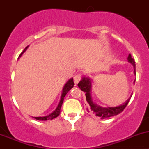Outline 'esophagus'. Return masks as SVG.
<instances>
[{"instance_id":"obj_1","label":"esophagus","mask_w":149,"mask_h":149,"mask_svg":"<svg viewBox=\"0 0 149 149\" xmlns=\"http://www.w3.org/2000/svg\"><path fill=\"white\" fill-rule=\"evenodd\" d=\"M81 79V74H77L74 76V83L77 84Z\"/></svg>"}]
</instances>
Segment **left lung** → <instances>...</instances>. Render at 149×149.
Masks as SVG:
<instances>
[{
	"label": "left lung",
	"instance_id": "obj_1",
	"mask_svg": "<svg viewBox=\"0 0 149 149\" xmlns=\"http://www.w3.org/2000/svg\"><path fill=\"white\" fill-rule=\"evenodd\" d=\"M127 60H128V62L130 63L133 65V67H134V73L136 74V64H135V61L131 57L130 54H129ZM78 86L79 87L80 89H81V91H84V93H85L86 99L87 112L91 115L97 117V118H101V119H105V118L115 116V115H118L121 112H123V109L127 105L129 101H130V97H131V96H130V98L126 100L125 102L123 103V104L120 105V106L114 107H103L99 106V105H97V104H95L93 102L91 94V81L89 78L84 76L81 80V81L78 84Z\"/></svg>",
	"mask_w": 149,
	"mask_h": 149
}]
</instances>
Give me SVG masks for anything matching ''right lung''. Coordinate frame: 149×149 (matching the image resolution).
<instances>
[{"instance_id":"1","label":"right lung","mask_w":149,"mask_h":149,"mask_svg":"<svg viewBox=\"0 0 149 149\" xmlns=\"http://www.w3.org/2000/svg\"><path fill=\"white\" fill-rule=\"evenodd\" d=\"M27 46L26 48H25L24 49L23 52H22V53L20 54V55H19V58H20L21 56L22 55V54L24 53V52H25V51L28 48ZM73 86H74V82H73V79L72 78V79H69L68 81L67 82H66V84H65V86H64L63 88V91H62V94H61V100H60V102L58 104V107H57V108L55 109V111H53V112H52L51 114H49V115H47V116H44V117H34V119L36 120H52L54 119V118H57V117L58 116V115H60V112H61V107H62V104H63V100H64V97H65L66 94H67L68 92L69 91H70V89H71L73 87Z\"/></svg>"}]
</instances>
